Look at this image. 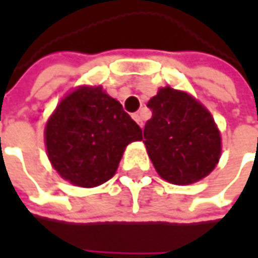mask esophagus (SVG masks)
<instances>
[{
    "mask_svg": "<svg viewBox=\"0 0 258 258\" xmlns=\"http://www.w3.org/2000/svg\"><path fill=\"white\" fill-rule=\"evenodd\" d=\"M132 117H134V120H135V122H136V123L139 124V126H141V127H142V126H144V122H142V117H141V116H139V113H134V114H132Z\"/></svg>",
    "mask_w": 258,
    "mask_h": 258,
    "instance_id": "esophagus-1",
    "label": "esophagus"
}]
</instances>
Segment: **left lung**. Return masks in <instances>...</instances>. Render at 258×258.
Returning a JSON list of instances; mask_svg holds the SVG:
<instances>
[{
  "label": "left lung",
  "mask_w": 258,
  "mask_h": 258,
  "mask_svg": "<svg viewBox=\"0 0 258 258\" xmlns=\"http://www.w3.org/2000/svg\"><path fill=\"white\" fill-rule=\"evenodd\" d=\"M148 107L152 117L145 124L144 144L165 181L188 185L211 172L221 155V138L203 104L189 94L164 87Z\"/></svg>",
  "instance_id": "obj_1"
}]
</instances>
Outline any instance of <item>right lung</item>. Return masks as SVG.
Listing matches in <instances>:
<instances>
[{"label": "right lung", "mask_w": 258, "mask_h": 258, "mask_svg": "<svg viewBox=\"0 0 258 258\" xmlns=\"http://www.w3.org/2000/svg\"><path fill=\"white\" fill-rule=\"evenodd\" d=\"M135 141H142V129L102 87H80L66 96L45 126L51 165L61 178L85 188L109 181Z\"/></svg>", "instance_id": "add662e5"}]
</instances>
